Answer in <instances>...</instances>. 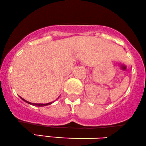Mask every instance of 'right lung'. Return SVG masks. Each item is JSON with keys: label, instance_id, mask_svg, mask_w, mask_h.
<instances>
[{"label": "right lung", "instance_id": "obj_1", "mask_svg": "<svg viewBox=\"0 0 146 146\" xmlns=\"http://www.w3.org/2000/svg\"><path fill=\"white\" fill-rule=\"evenodd\" d=\"M20 98H21L22 100H24V101H25V102H27V103L30 104H31V105H33V106H37V107H45V106L49 105V104H51L52 103V102H49V103H46V104H41V103H39V104H37V103H31V102H28V101L25 100V99H23V98H21V97H20ZM58 98H57V99H58ZM57 99H56V100H57Z\"/></svg>", "mask_w": 146, "mask_h": 146}]
</instances>
